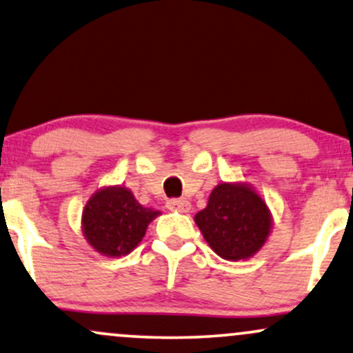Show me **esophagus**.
I'll return each mask as SVG.
<instances>
[{"instance_id": "1", "label": "esophagus", "mask_w": 353, "mask_h": 353, "mask_svg": "<svg viewBox=\"0 0 353 353\" xmlns=\"http://www.w3.org/2000/svg\"><path fill=\"white\" fill-rule=\"evenodd\" d=\"M168 210L178 211V212H190L191 204L186 199H170L168 201Z\"/></svg>"}]
</instances>
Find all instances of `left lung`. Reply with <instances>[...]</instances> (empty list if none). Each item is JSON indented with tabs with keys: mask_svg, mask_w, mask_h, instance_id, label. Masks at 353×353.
<instances>
[{
	"mask_svg": "<svg viewBox=\"0 0 353 353\" xmlns=\"http://www.w3.org/2000/svg\"><path fill=\"white\" fill-rule=\"evenodd\" d=\"M194 223L221 259L239 262L265 245L273 217L254 186L245 181H223L212 188L208 206L194 216Z\"/></svg>",
	"mask_w": 353,
	"mask_h": 353,
	"instance_id": "1",
	"label": "left lung"
}]
</instances>
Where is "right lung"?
Wrapping results in <instances>:
<instances>
[{
    "instance_id": "right-lung-1",
    "label": "right lung",
    "mask_w": 353,
    "mask_h": 353,
    "mask_svg": "<svg viewBox=\"0 0 353 353\" xmlns=\"http://www.w3.org/2000/svg\"><path fill=\"white\" fill-rule=\"evenodd\" d=\"M160 214L154 208L142 206L124 186H103L85 204L81 232L98 254L114 259L136 249L147 225Z\"/></svg>"
}]
</instances>
